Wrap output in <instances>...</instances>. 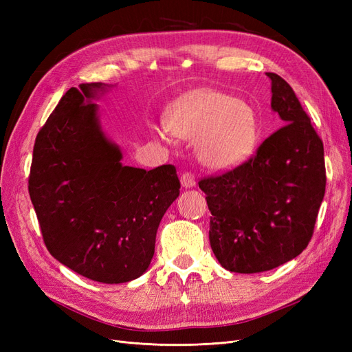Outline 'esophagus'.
<instances>
[{
    "label": "esophagus",
    "instance_id": "1",
    "mask_svg": "<svg viewBox=\"0 0 352 352\" xmlns=\"http://www.w3.org/2000/svg\"><path fill=\"white\" fill-rule=\"evenodd\" d=\"M180 182H182V186H185V188L195 186V176H194V173L184 172L182 176H180Z\"/></svg>",
    "mask_w": 352,
    "mask_h": 352
}]
</instances>
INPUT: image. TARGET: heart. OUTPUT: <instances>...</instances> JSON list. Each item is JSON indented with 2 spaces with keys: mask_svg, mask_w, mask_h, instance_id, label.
<instances>
[{
  "mask_svg": "<svg viewBox=\"0 0 352 352\" xmlns=\"http://www.w3.org/2000/svg\"><path fill=\"white\" fill-rule=\"evenodd\" d=\"M168 129L185 140L198 141L202 163L216 168L242 162L257 138L248 105L221 92H201L180 102L170 116Z\"/></svg>",
  "mask_w": 352,
  "mask_h": 352,
  "instance_id": "1",
  "label": "heart"
}]
</instances>
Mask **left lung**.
Returning a JSON list of instances; mask_svg holds the SVG:
<instances>
[{
    "instance_id": "obj_1",
    "label": "left lung",
    "mask_w": 352,
    "mask_h": 352,
    "mask_svg": "<svg viewBox=\"0 0 352 352\" xmlns=\"http://www.w3.org/2000/svg\"><path fill=\"white\" fill-rule=\"evenodd\" d=\"M267 76L272 109L286 124L239 166L198 182L211 211V250L235 273L267 272L300 255L326 190L323 141L289 83Z\"/></svg>"
}]
</instances>
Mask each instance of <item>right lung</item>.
Returning a JSON list of instances; mask_svg holds the SVG:
<instances>
[{"label":"right lung","instance_id":"add662e5","mask_svg":"<svg viewBox=\"0 0 352 352\" xmlns=\"http://www.w3.org/2000/svg\"><path fill=\"white\" fill-rule=\"evenodd\" d=\"M101 82L70 88L36 135L29 195L45 247L83 278L124 283L148 269L160 221L179 197L172 164L122 166L91 98Z\"/></svg>","mask_w":352,"mask_h":352}]
</instances>
